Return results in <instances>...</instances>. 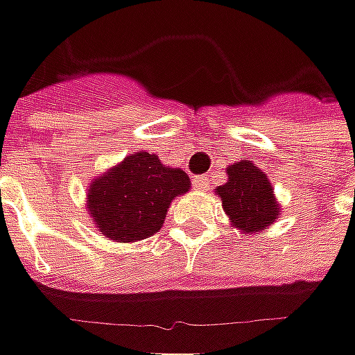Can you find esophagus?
Returning a JSON list of instances; mask_svg holds the SVG:
<instances>
[{
  "instance_id": "esophagus-1",
  "label": "esophagus",
  "mask_w": 355,
  "mask_h": 355,
  "mask_svg": "<svg viewBox=\"0 0 355 355\" xmlns=\"http://www.w3.org/2000/svg\"><path fill=\"white\" fill-rule=\"evenodd\" d=\"M193 184H194V189L207 191V187L210 184V178H208V175H198V177H194Z\"/></svg>"
}]
</instances>
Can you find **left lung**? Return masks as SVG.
I'll list each match as a JSON object with an SVG mask.
<instances>
[{
  "label": "left lung",
  "instance_id": "left-lung-1",
  "mask_svg": "<svg viewBox=\"0 0 355 355\" xmlns=\"http://www.w3.org/2000/svg\"><path fill=\"white\" fill-rule=\"evenodd\" d=\"M216 193L232 224L246 234L264 230L280 214L270 180L252 161L230 164L228 182L218 187Z\"/></svg>",
  "mask_w": 355,
  "mask_h": 355
}]
</instances>
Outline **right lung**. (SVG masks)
<instances>
[{
	"label": "right lung",
	"instance_id": "obj_1",
	"mask_svg": "<svg viewBox=\"0 0 355 355\" xmlns=\"http://www.w3.org/2000/svg\"><path fill=\"white\" fill-rule=\"evenodd\" d=\"M189 184L184 171L162 166L155 155L135 153L93 180L87 208L101 234L135 242L161 230L171 200L187 193Z\"/></svg>",
	"mask_w": 355,
	"mask_h": 355
}]
</instances>
